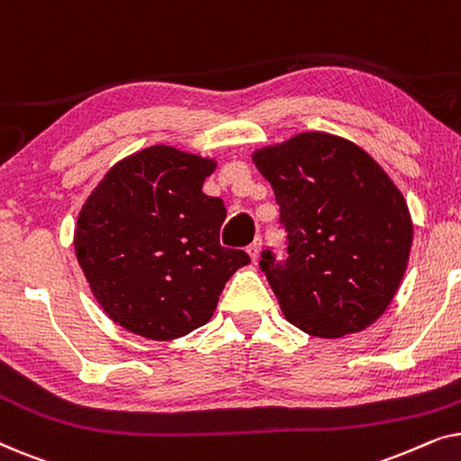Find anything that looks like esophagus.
Masks as SVG:
<instances>
[{
    "mask_svg": "<svg viewBox=\"0 0 461 461\" xmlns=\"http://www.w3.org/2000/svg\"><path fill=\"white\" fill-rule=\"evenodd\" d=\"M260 249H262V239H256V241L248 248V254L251 258V262H258V258H260Z\"/></svg>",
    "mask_w": 461,
    "mask_h": 461,
    "instance_id": "esophagus-1",
    "label": "esophagus"
}]
</instances>
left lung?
<instances>
[{
	"mask_svg": "<svg viewBox=\"0 0 461 461\" xmlns=\"http://www.w3.org/2000/svg\"><path fill=\"white\" fill-rule=\"evenodd\" d=\"M287 232V258L262 251L260 268L289 323L314 338L363 331L405 275L413 222L402 193L346 138L304 131L258 149Z\"/></svg>",
	"mask_w": 461,
	"mask_h": 461,
	"instance_id": "obj_1",
	"label": "left lung"
}]
</instances>
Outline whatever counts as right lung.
I'll use <instances>...</instances> for the list:
<instances>
[{"instance_id":"obj_1","label":"right lung","mask_w":461,"mask_h":461,"mask_svg":"<svg viewBox=\"0 0 461 461\" xmlns=\"http://www.w3.org/2000/svg\"><path fill=\"white\" fill-rule=\"evenodd\" d=\"M216 161L155 144L115 163L81 207L75 254L103 311L167 342L205 325L224 283L249 264L220 245L222 199L201 191Z\"/></svg>"}]
</instances>
